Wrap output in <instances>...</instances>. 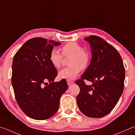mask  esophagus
I'll list each match as a JSON object with an SVG mask.
<instances>
[{
    "instance_id": "obj_1",
    "label": "esophagus",
    "mask_w": 135,
    "mask_h": 135,
    "mask_svg": "<svg viewBox=\"0 0 135 135\" xmlns=\"http://www.w3.org/2000/svg\"><path fill=\"white\" fill-rule=\"evenodd\" d=\"M67 84L68 85H71V84H73L74 83V82L73 81H70V80H67Z\"/></svg>"
}]
</instances>
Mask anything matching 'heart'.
Wrapping results in <instances>:
<instances>
[{
	"mask_svg": "<svg viewBox=\"0 0 135 135\" xmlns=\"http://www.w3.org/2000/svg\"><path fill=\"white\" fill-rule=\"evenodd\" d=\"M61 50L62 54L55 49L50 51V62L54 67L59 68L61 65L63 56L70 57L68 61V64L70 66L60 71L59 76L61 79L74 80L80 74L81 69L85 70L88 67L90 61V55L88 51L83 50L80 44L74 41L64 45Z\"/></svg>",
	"mask_w": 135,
	"mask_h": 135,
	"instance_id": "b5f03b06",
	"label": "heart"
}]
</instances>
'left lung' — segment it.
Returning a JSON list of instances; mask_svg holds the SVG:
<instances>
[{
  "label": "left lung",
  "mask_w": 135,
  "mask_h": 135,
  "mask_svg": "<svg viewBox=\"0 0 135 135\" xmlns=\"http://www.w3.org/2000/svg\"><path fill=\"white\" fill-rule=\"evenodd\" d=\"M90 44V64L81 79L76 81L80 88L76 102L86 117L99 118L111 112L124 88L125 70L118 50L100 37L92 35L84 38ZM84 80L92 81L87 86Z\"/></svg>",
  "instance_id": "1"
}]
</instances>
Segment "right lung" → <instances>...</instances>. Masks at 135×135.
Listing matches in <instances>:
<instances>
[{
  "label": "right lung",
  "instance_id": "add662e5",
  "mask_svg": "<svg viewBox=\"0 0 135 135\" xmlns=\"http://www.w3.org/2000/svg\"><path fill=\"white\" fill-rule=\"evenodd\" d=\"M60 44L41 37L31 38L13 58L12 84L16 99L22 111L34 119L52 117L68 88L65 79L54 82L57 71L49 61L50 51Z\"/></svg>",
  "mask_w": 135,
  "mask_h": 135
}]
</instances>
